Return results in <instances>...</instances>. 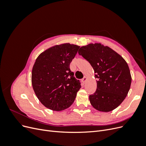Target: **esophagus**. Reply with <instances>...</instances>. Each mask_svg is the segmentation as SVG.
Returning a JSON list of instances; mask_svg holds the SVG:
<instances>
[{"mask_svg":"<svg viewBox=\"0 0 146 146\" xmlns=\"http://www.w3.org/2000/svg\"><path fill=\"white\" fill-rule=\"evenodd\" d=\"M86 80H87V77L85 76V77H84L82 78V82L83 83H85V82H86Z\"/></svg>","mask_w":146,"mask_h":146,"instance_id":"1","label":"esophagus"}]
</instances>
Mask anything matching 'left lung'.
I'll return each instance as SVG.
<instances>
[{
    "mask_svg": "<svg viewBox=\"0 0 146 146\" xmlns=\"http://www.w3.org/2000/svg\"><path fill=\"white\" fill-rule=\"evenodd\" d=\"M78 54L89 61L98 78L97 90L89 97L91 105L99 111H113L125 99L130 88L131 77L125 60L100 43L81 47Z\"/></svg>",
    "mask_w": 146,
    "mask_h": 146,
    "instance_id": "left-lung-1",
    "label": "left lung"
}]
</instances>
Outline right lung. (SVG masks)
<instances>
[{
    "mask_svg": "<svg viewBox=\"0 0 146 146\" xmlns=\"http://www.w3.org/2000/svg\"><path fill=\"white\" fill-rule=\"evenodd\" d=\"M80 46L64 43L47 48L35 61L32 84L41 103L53 111L69 108L81 85L74 77L69 65Z\"/></svg>",
    "mask_w": 146,
    "mask_h": 146,
    "instance_id": "add662e5",
    "label": "right lung"
}]
</instances>
